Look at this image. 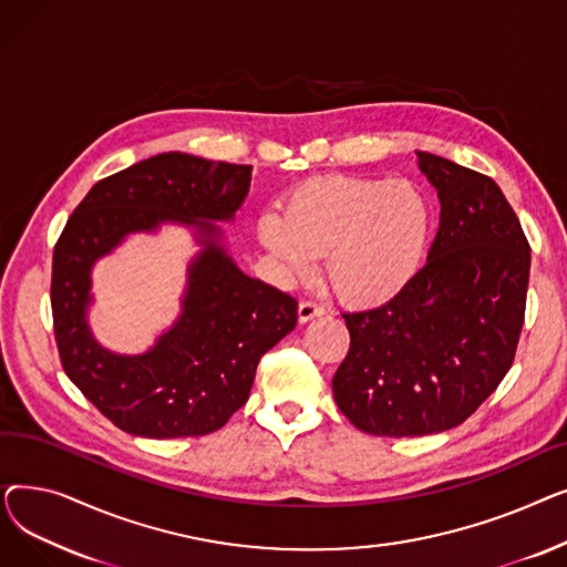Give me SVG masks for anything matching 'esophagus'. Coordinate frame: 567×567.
Wrapping results in <instances>:
<instances>
[{"instance_id": "esophagus-1", "label": "esophagus", "mask_w": 567, "mask_h": 567, "mask_svg": "<svg viewBox=\"0 0 567 567\" xmlns=\"http://www.w3.org/2000/svg\"><path fill=\"white\" fill-rule=\"evenodd\" d=\"M321 315H323V308L319 303H315V301H301L299 303V321L301 323H306L315 317H321Z\"/></svg>"}]
</instances>
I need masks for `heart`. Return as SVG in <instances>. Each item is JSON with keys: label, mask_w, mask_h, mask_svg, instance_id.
<instances>
[{"label": "heart", "mask_w": 567, "mask_h": 567, "mask_svg": "<svg viewBox=\"0 0 567 567\" xmlns=\"http://www.w3.org/2000/svg\"><path fill=\"white\" fill-rule=\"evenodd\" d=\"M430 220L423 190L404 178L319 176L287 195L282 216L264 214L257 236L289 276H310L326 255L342 301L379 306L419 274Z\"/></svg>", "instance_id": "1"}]
</instances>
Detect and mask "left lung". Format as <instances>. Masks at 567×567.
I'll return each instance as SVG.
<instances>
[{
	"mask_svg": "<svg viewBox=\"0 0 567 567\" xmlns=\"http://www.w3.org/2000/svg\"><path fill=\"white\" fill-rule=\"evenodd\" d=\"M415 154L441 202L427 264L389 303L342 315L333 398L374 436L462 425L508 374L524 326L530 248L513 206L494 178Z\"/></svg>",
	"mask_w": 567,
	"mask_h": 567,
	"instance_id": "left-lung-1",
	"label": "left lung"
}]
</instances>
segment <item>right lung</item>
<instances>
[{"label":"right lung","mask_w":567,"mask_h":567,"mask_svg":"<svg viewBox=\"0 0 567 567\" xmlns=\"http://www.w3.org/2000/svg\"><path fill=\"white\" fill-rule=\"evenodd\" d=\"M250 165L158 154L99 182L78 204L52 255V319L64 372L107 421L146 439L220 430L250 395L261 355L296 326L289 293L234 264L218 223L234 220ZM190 226L203 250L189 265L183 315L144 354H114L87 329L93 264L131 233Z\"/></svg>","instance_id":"1"}]
</instances>
